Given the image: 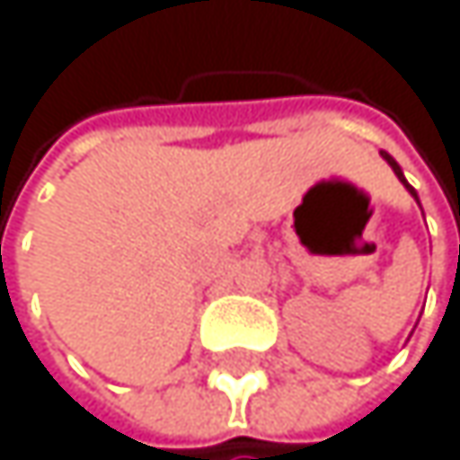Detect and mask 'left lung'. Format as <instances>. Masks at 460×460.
<instances>
[{
  "mask_svg": "<svg viewBox=\"0 0 460 460\" xmlns=\"http://www.w3.org/2000/svg\"><path fill=\"white\" fill-rule=\"evenodd\" d=\"M381 156H384V160L389 163V168L394 171V176H397V179L402 181V187H405V190H409V192H411V196H414V201L420 204V196H417V190H414V187H411L409 181H405V176H402V171H400V165L394 163V156H392V154H386V151H381Z\"/></svg>",
  "mask_w": 460,
  "mask_h": 460,
  "instance_id": "8db88e82",
  "label": "left lung"
}]
</instances>
